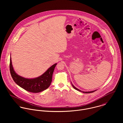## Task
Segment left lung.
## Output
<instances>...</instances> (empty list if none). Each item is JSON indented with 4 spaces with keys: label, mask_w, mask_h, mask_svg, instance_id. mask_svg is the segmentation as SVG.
<instances>
[{
    "label": "left lung",
    "mask_w": 123,
    "mask_h": 123,
    "mask_svg": "<svg viewBox=\"0 0 123 123\" xmlns=\"http://www.w3.org/2000/svg\"><path fill=\"white\" fill-rule=\"evenodd\" d=\"M71 83V84H72V87H73V88H74V89H76L77 90H78V91H80V92H83V93H92V92H94V91H95L96 90H93V91H87V92H86V91H81V90H80L79 89H78V88H76L72 84V83Z\"/></svg>",
    "instance_id": "left-lung-1"
}]
</instances>
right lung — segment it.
Wrapping results in <instances>:
<instances>
[{"instance_id":"add662e5","label":"right lung","mask_w":123,"mask_h":123,"mask_svg":"<svg viewBox=\"0 0 123 123\" xmlns=\"http://www.w3.org/2000/svg\"><path fill=\"white\" fill-rule=\"evenodd\" d=\"M56 65L57 63L53 64L38 77L33 79L25 78L18 75L14 70L10 55V71L14 81L20 87L32 93H39L49 87L52 81L53 72Z\"/></svg>"}]
</instances>
